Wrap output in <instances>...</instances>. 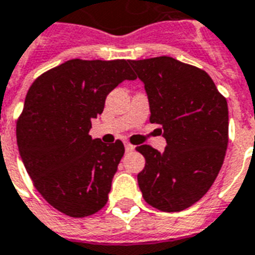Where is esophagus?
I'll list each match as a JSON object with an SVG mask.
<instances>
[{
  "label": "esophagus",
  "instance_id": "34e87169",
  "mask_svg": "<svg viewBox=\"0 0 255 255\" xmlns=\"http://www.w3.org/2000/svg\"><path fill=\"white\" fill-rule=\"evenodd\" d=\"M124 147H126V151H127V152H132V151L135 149V145L131 144V143H128V141H124Z\"/></svg>",
  "mask_w": 255,
  "mask_h": 255
}]
</instances>
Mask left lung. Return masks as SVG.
<instances>
[{
  "mask_svg": "<svg viewBox=\"0 0 255 255\" xmlns=\"http://www.w3.org/2000/svg\"><path fill=\"white\" fill-rule=\"evenodd\" d=\"M144 83L149 122L166 137L163 152L148 144L136 151L145 158L137 174L144 201L166 213L188 209L213 186L229 143L226 97L201 68L168 56L131 60Z\"/></svg>",
  "mask_w": 255,
  "mask_h": 255,
  "instance_id": "obj_1",
  "label": "left lung"
}]
</instances>
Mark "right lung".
Wrapping results in <instances>:
<instances>
[{
	"instance_id": "right-lung-1",
	"label": "right lung",
	"mask_w": 255,
	"mask_h": 255,
	"mask_svg": "<svg viewBox=\"0 0 255 255\" xmlns=\"http://www.w3.org/2000/svg\"><path fill=\"white\" fill-rule=\"evenodd\" d=\"M135 79L129 60L73 58L38 76L26 93L15 128L19 155L37 191L68 217H89L108 201L124 145L88 132L107 95Z\"/></svg>"
}]
</instances>
